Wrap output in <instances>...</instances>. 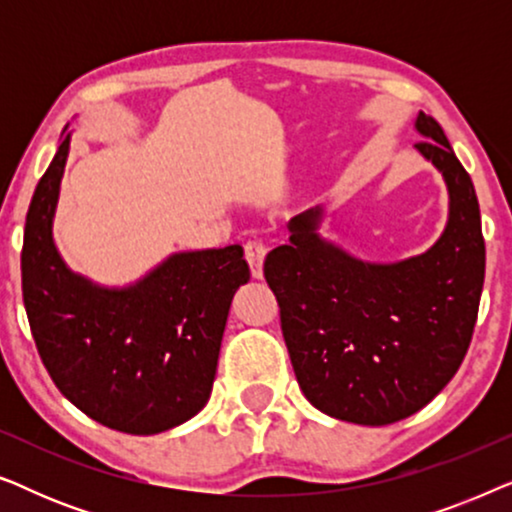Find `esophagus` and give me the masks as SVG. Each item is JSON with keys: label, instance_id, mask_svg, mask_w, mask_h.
<instances>
[{"label": "esophagus", "instance_id": "1", "mask_svg": "<svg viewBox=\"0 0 512 512\" xmlns=\"http://www.w3.org/2000/svg\"><path fill=\"white\" fill-rule=\"evenodd\" d=\"M265 244L261 240H249L244 244V256H247L251 275L263 277V258H265Z\"/></svg>", "mask_w": 512, "mask_h": 512}]
</instances>
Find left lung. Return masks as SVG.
<instances>
[{
    "instance_id": "obj_1",
    "label": "left lung",
    "mask_w": 512,
    "mask_h": 512,
    "mask_svg": "<svg viewBox=\"0 0 512 512\" xmlns=\"http://www.w3.org/2000/svg\"><path fill=\"white\" fill-rule=\"evenodd\" d=\"M415 149L443 174L450 214L424 254L368 263L319 235L324 209L289 221V244L265 256V279L307 401L342 422L394 424L457 373L473 338L485 240L473 181L436 118L419 111Z\"/></svg>"
}]
</instances>
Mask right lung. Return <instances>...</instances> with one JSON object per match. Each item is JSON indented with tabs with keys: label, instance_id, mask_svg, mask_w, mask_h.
I'll return each instance as SVG.
<instances>
[{
	"label": "right lung",
	"instance_id": "1",
	"mask_svg": "<svg viewBox=\"0 0 512 512\" xmlns=\"http://www.w3.org/2000/svg\"><path fill=\"white\" fill-rule=\"evenodd\" d=\"M72 132L25 219L23 303L39 356L67 401L109 429L153 436L209 401L230 300L249 282L240 244L179 251L130 286L72 272L53 242Z\"/></svg>",
	"mask_w": 512,
	"mask_h": 512
}]
</instances>
